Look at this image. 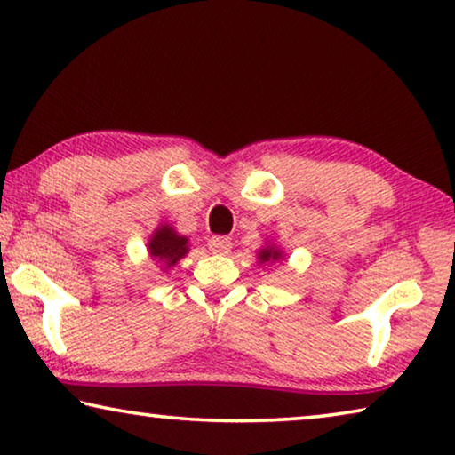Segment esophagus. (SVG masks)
<instances>
[{
  "label": "esophagus",
  "mask_w": 455,
  "mask_h": 455,
  "mask_svg": "<svg viewBox=\"0 0 455 455\" xmlns=\"http://www.w3.org/2000/svg\"><path fill=\"white\" fill-rule=\"evenodd\" d=\"M207 248H210L213 254H228V251L232 250V240L226 235H213L210 243H207Z\"/></svg>",
  "instance_id": "esophagus-1"
}]
</instances>
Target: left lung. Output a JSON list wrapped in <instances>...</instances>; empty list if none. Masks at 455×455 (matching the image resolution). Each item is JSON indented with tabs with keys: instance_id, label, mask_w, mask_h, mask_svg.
<instances>
[{
	"instance_id": "8db88e82",
	"label": "left lung",
	"mask_w": 455,
	"mask_h": 455,
	"mask_svg": "<svg viewBox=\"0 0 455 455\" xmlns=\"http://www.w3.org/2000/svg\"><path fill=\"white\" fill-rule=\"evenodd\" d=\"M282 258V251L276 248V245H266V248L259 250L258 259L259 264H266V262H278Z\"/></svg>"
}]
</instances>
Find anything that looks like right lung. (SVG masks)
<instances>
[{"instance_id":"right-lung-1","label":"right lung","mask_w":455,"mask_h":455,"mask_svg":"<svg viewBox=\"0 0 455 455\" xmlns=\"http://www.w3.org/2000/svg\"><path fill=\"white\" fill-rule=\"evenodd\" d=\"M189 240L185 235H179L173 228L165 223L155 229V234L148 240V254L155 262L165 266V270L171 266H175L179 259L188 254Z\"/></svg>"}]
</instances>
